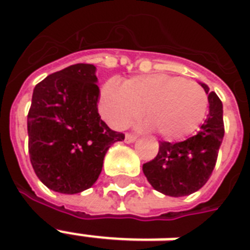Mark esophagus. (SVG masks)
Wrapping results in <instances>:
<instances>
[{
	"label": "esophagus",
	"instance_id": "1",
	"mask_svg": "<svg viewBox=\"0 0 250 250\" xmlns=\"http://www.w3.org/2000/svg\"><path fill=\"white\" fill-rule=\"evenodd\" d=\"M136 140L137 137L133 136V134H126V136H125V142H126V144H133Z\"/></svg>",
	"mask_w": 250,
	"mask_h": 250
}]
</instances>
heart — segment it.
Listing matches in <instances>:
<instances>
[{
    "label": "heart",
    "instance_id": "obj_1",
    "mask_svg": "<svg viewBox=\"0 0 250 250\" xmlns=\"http://www.w3.org/2000/svg\"><path fill=\"white\" fill-rule=\"evenodd\" d=\"M99 109L114 129H124L141 117L146 126L167 140H182L203 123L208 110L204 88L194 82L166 74L136 76L121 83L109 80L101 89Z\"/></svg>",
    "mask_w": 250,
    "mask_h": 250
}]
</instances>
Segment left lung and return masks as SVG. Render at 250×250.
Listing matches in <instances>:
<instances>
[{"instance_id":"obj_1","label":"left lung","mask_w":250,"mask_h":250,"mask_svg":"<svg viewBox=\"0 0 250 250\" xmlns=\"http://www.w3.org/2000/svg\"><path fill=\"white\" fill-rule=\"evenodd\" d=\"M209 113L200 130L182 142H161L157 157L142 166L154 189L167 196H187L196 192L209 179L216 165L217 153L224 137L223 104L207 84Z\"/></svg>"}]
</instances>
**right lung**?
Instances as JSON below:
<instances>
[{"label": "right lung", "mask_w": 250, "mask_h": 250, "mask_svg": "<svg viewBox=\"0 0 250 250\" xmlns=\"http://www.w3.org/2000/svg\"><path fill=\"white\" fill-rule=\"evenodd\" d=\"M96 67L69 65L33 92L29 154L39 181L55 192L79 194L97 181L108 149L125 138L101 120Z\"/></svg>", "instance_id": "right-lung-1"}]
</instances>
